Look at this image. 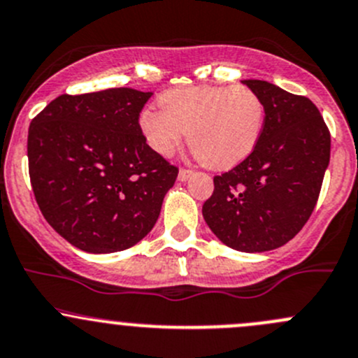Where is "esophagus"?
<instances>
[{"instance_id":"34e87169","label":"esophagus","mask_w":358,"mask_h":358,"mask_svg":"<svg viewBox=\"0 0 358 358\" xmlns=\"http://www.w3.org/2000/svg\"><path fill=\"white\" fill-rule=\"evenodd\" d=\"M191 176H193V171H187V169H180V171H179V180H180V182H186V180L189 179Z\"/></svg>"}]
</instances>
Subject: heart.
I'll return each mask as SVG.
<instances>
[{"label": "heart", "instance_id": "obj_1", "mask_svg": "<svg viewBox=\"0 0 358 358\" xmlns=\"http://www.w3.org/2000/svg\"><path fill=\"white\" fill-rule=\"evenodd\" d=\"M164 108H146L139 127L153 152L169 157L187 143L206 167L226 171L253 153L265 124L262 99L245 86H189L167 91Z\"/></svg>", "mask_w": 358, "mask_h": 358}]
</instances>
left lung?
Instances as JSON below:
<instances>
[{"label":"left lung","instance_id":"left-lung-1","mask_svg":"<svg viewBox=\"0 0 358 358\" xmlns=\"http://www.w3.org/2000/svg\"><path fill=\"white\" fill-rule=\"evenodd\" d=\"M265 108L262 138L246 160L213 178L203 219L229 248L262 253L286 245L314 212L331 136L314 103L267 80H241Z\"/></svg>","mask_w":358,"mask_h":358}]
</instances>
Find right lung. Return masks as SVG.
Returning <instances> with one entry per match:
<instances>
[{
  "instance_id": "1",
  "label": "right lung",
  "mask_w": 358,
  "mask_h": 358,
  "mask_svg": "<svg viewBox=\"0 0 358 358\" xmlns=\"http://www.w3.org/2000/svg\"><path fill=\"white\" fill-rule=\"evenodd\" d=\"M153 93L62 94L29 127V176L44 219L70 245L113 253L141 241L178 169L153 152L139 113Z\"/></svg>"
}]
</instances>
